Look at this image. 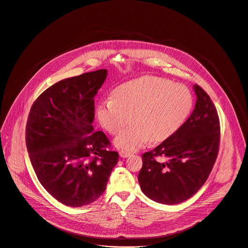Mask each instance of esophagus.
<instances>
[{"instance_id":"34e87169","label":"esophagus","mask_w":248,"mask_h":248,"mask_svg":"<svg viewBox=\"0 0 248 248\" xmlns=\"http://www.w3.org/2000/svg\"><path fill=\"white\" fill-rule=\"evenodd\" d=\"M120 156L122 157V158H126V157L130 156V153L127 152V151H124V150H121L120 151Z\"/></svg>"}]
</instances>
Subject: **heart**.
Instances as JSON below:
<instances>
[{
  "mask_svg": "<svg viewBox=\"0 0 248 248\" xmlns=\"http://www.w3.org/2000/svg\"><path fill=\"white\" fill-rule=\"evenodd\" d=\"M193 106L187 86L144 76L115 88L112 99L100 101L97 117L111 136L121 134L131 120L133 124L115 143L124 150H137L149 140L161 142L174 136L189 119Z\"/></svg>",
  "mask_w": 248,
  "mask_h": 248,
  "instance_id": "b5f03b06",
  "label": "heart"
}]
</instances>
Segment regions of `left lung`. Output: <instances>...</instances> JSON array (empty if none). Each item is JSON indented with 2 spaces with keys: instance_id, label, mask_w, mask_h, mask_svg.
Here are the masks:
<instances>
[{
  "instance_id": "1",
  "label": "left lung",
  "mask_w": 248,
  "mask_h": 248,
  "mask_svg": "<svg viewBox=\"0 0 248 248\" xmlns=\"http://www.w3.org/2000/svg\"><path fill=\"white\" fill-rule=\"evenodd\" d=\"M192 115L174 136L142 154L139 182L151 200L175 205L193 197L205 184L217 160L220 125L217 108L199 85Z\"/></svg>"
}]
</instances>
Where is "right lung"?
<instances>
[{"label":"right lung","instance_id":"add662e5","mask_svg":"<svg viewBox=\"0 0 248 248\" xmlns=\"http://www.w3.org/2000/svg\"><path fill=\"white\" fill-rule=\"evenodd\" d=\"M107 78L100 69L67 78L34 101L26 126L30 159L38 181L69 207L91 204L105 192L119 153L94 131L95 96Z\"/></svg>","mask_w":248,"mask_h":248}]
</instances>
